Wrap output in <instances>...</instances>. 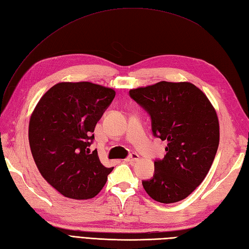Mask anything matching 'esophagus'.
<instances>
[{
	"label": "esophagus",
	"instance_id": "esophagus-1",
	"mask_svg": "<svg viewBox=\"0 0 249 249\" xmlns=\"http://www.w3.org/2000/svg\"><path fill=\"white\" fill-rule=\"evenodd\" d=\"M140 159L138 154H131L128 158L125 159V162H128V163H133V162H137Z\"/></svg>",
	"mask_w": 249,
	"mask_h": 249
}]
</instances>
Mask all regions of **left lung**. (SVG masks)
<instances>
[{
  "mask_svg": "<svg viewBox=\"0 0 249 249\" xmlns=\"http://www.w3.org/2000/svg\"><path fill=\"white\" fill-rule=\"evenodd\" d=\"M129 94L150 114L154 136L167 141L152 179L142 182L145 191L160 203L184 200L205 179L219 147L214 107L189 82L162 81L130 89Z\"/></svg>",
  "mask_w": 249,
  "mask_h": 249,
  "instance_id": "8db88e82",
  "label": "left lung"
}]
</instances>
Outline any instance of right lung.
I'll return each instance as SVG.
<instances>
[{
  "instance_id": "1",
  "label": "right lung",
  "mask_w": 249,
  "mask_h": 249,
  "mask_svg": "<svg viewBox=\"0 0 249 249\" xmlns=\"http://www.w3.org/2000/svg\"><path fill=\"white\" fill-rule=\"evenodd\" d=\"M114 95L112 88L90 82H61L43 94L31 113L28 139L34 160L44 179L64 196L91 199L112 171L89 146Z\"/></svg>"
}]
</instances>
